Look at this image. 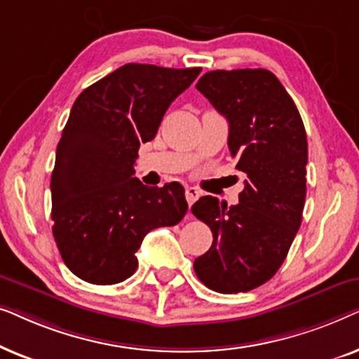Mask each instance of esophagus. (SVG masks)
Instances as JSON below:
<instances>
[{"mask_svg": "<svg viewBox=\"0 0 359 359\" xmlns=\"http://www.w3.org/2000/svg\"><path fill=\"white\" fill-rule=\"evenodd\" d=\"M199 196H201V191H198L196 188H186V201H188L189 208L199 199Z\"/></svg>", "mask_w": 359, "mask_h": 359, "instance_id": "obj_1", "label": "esophagus"}]
</instances>
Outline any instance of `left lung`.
<instances>
[{
  "instance_id": "8db88e82",
  "label": "left lung",
  "mask_w": 359,
  "mask_h": 359,
  "mask_svg": "<svg viewBox=\"0 0 359 359\" xmlns=\"http://www.w3.org/2000/svg\"><path fill=\"white\" fill-rule=\"evenodd\" d=\"M196 88L229 121L230 154L247 180L237 205L203 196L191 208L214 237L194 271L215 292H247L276 274L301 227L306 129L281 81L263 68L208 72Z\"/></svg>"
}]
</instances>
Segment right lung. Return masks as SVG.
<instances>
[{
	"label": "right lung",
	"instance_id": "obj_1",
	"mask_svg": "<svg viewBox=\"0 0 359 359\" xmlns=\"http://www.w3.org/2000/svg\"><path fill=\"white\" fill-rule=\"evenodd\" d=\"M199 73L127 63L76 97L52 171V232L63 263L83 281L130 278L145 235L188 212L183 186L149 188L134 178V165L140 144L154 139Z\"/></svg>",
	"mask_w": 359,
	"mask_h": 359
}]
</instances>
